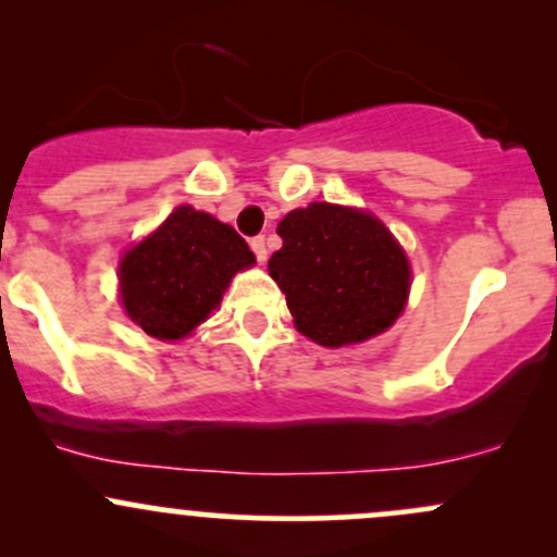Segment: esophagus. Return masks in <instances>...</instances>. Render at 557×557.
I'll list each match as a JSON object with an SVG mask.
<instances>
[{"instance_id": "obj_1", "label": "esophagus", "mask_w": 557, "mask_h": 557, "mask_svg": "<svg viewBox=\"0 0 557 557\" xmlns=\"http://www.w3.org/2000/svg\"><path fill=\"white\" fill-rule=\"evenodd\" d=\"M250 247H252V252H256L258 263L267 261V239H263V237H252L250 239Z\"/></svg>"}]
</instances>
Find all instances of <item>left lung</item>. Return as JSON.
Returning <instances> with one entry per match:
<instances>
[{
	"mask_svg": "<svg viewBox=\"0 0 557 557\" xmlns=\"http://www.w3.org/2000/svg\"><path fill=\"white\" fill-rule=\"evenodd\" d=\"M283 247L269 274L285 294L296 329L323 347L383 334L404 310L409 261L369 212L314 201L280 221Z\"/></svg>",
	"mask_w": 557,
	"mask_h": 557,
	"instance_id": "8db88e82",
	"label": "left lung"
}]
</instances>
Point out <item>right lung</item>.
Wrapping results in <instances>:
<instances>
[{
  "mask_svg": "<svg viewBox=\"0 0 557 557\" xmlns=\"http://www.w3.org/2000/svg\"><path fill=\"white\" fill-rule=\"evenodd\" d=\"M256 261L232 226L183 205L123 256L121 301L156 339H183L221 305L234 274Z\"/></svg>",
  "mask_w": 557,
  "mask_h": 557,
  "instance_id": "1",
  "label": "right lung"
}]
</instances>
